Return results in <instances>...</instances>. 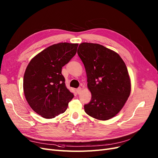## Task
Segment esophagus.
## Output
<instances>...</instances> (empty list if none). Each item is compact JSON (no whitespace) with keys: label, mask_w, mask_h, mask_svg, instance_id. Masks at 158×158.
Wrapping results in <instances>:
<instances>
[{"label":"esophagus","mask_w":158,"mask_h":158,"mask_svg":"<svg viewBox=\"0 0 158 158\" xmlns=\"http://www.w3.org/2000/svg\"><path fill=\"white\" fill-rule=\"evenodd\" d=\"M76 93H77L78 94H80L81 93V92H82V88H78V89H76Z\"/></svg>","instance_id":"obj_1"}]
</instances>
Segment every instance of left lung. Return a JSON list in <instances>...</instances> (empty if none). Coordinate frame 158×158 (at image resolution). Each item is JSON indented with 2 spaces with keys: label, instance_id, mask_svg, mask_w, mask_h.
I'll return each instance as SVG.
<instances>
[{
  "label": "left lung",
  "instance_id": "1",
  "mask_svg": "<svg viewBox=\"0 0 158 158\" xmlns=\"http://www.w3.org/2000/svg\"><path fill=\"white\" fill-rule=\"evenodd\" d=\"M77 52L92 94L90 102L84 106L85 112L98 120L113 118L122 109L131 91L125 62L116 52L98 44H80Z\"/></svg>",
  "mask_w": 158,
  "mask_h": 158
}]
</instances>
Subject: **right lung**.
I'll use <instances>...</instances> for the list:
<instances>
[{
  "label": "right lung",
  "instance_id": "obj_1",
  "mask_svg": "<svg viewBox=\"0 0 158 158\" xmlns=\"http://www.w3.org/2000/svg\"><path fill=\"white\" fill-rule=\"evenodd\" d=\"M78 44L59 43L47 47L30 60L23 88L31 108L42 117L63 113L74 95L66 87L62 68L76 55Z\"/></svg>",
  "mask_w": 158,
  "mask_h": 158
}]
</instances>
